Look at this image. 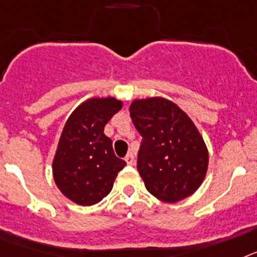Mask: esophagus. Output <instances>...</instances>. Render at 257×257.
I'll list each match as a JSON object with an SVG mask.
<instances>
[{
  "instance_id": "34e87169",
  "label": "esophagus",
  "mask_w": 257,
  "mask_h": 257,
  "mask_svg": "<svg viewBox=\"0 0 257 257\" xmlns=\"http://www.w3.org/2000/svg\"><path fill=\"white\" fill-rule=\"evenodd\" d=\"M125 162L128 166H133V164H135V155L132 153H129L128 155L125 156Z\"/></svg>"
}]
</instances>
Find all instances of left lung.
<instances>
[{
  "label": "left lung",
  "mask_w": 257,
  "mask_h": 257,
  "mask_svg": "<svg viewBox=\"0 0 257 257\" xmlns=\"http://www.w3.org/2000/svg\"><path fill=\"white\" fill-rule=\"evenodd\" d=\"M129 111L144 138L137 168L147 191L166 203L193 195L208 169V149L193 120L163 97L133 99Z\"/></svg>",
  "instance_id": "left-lung-1"
}]
</instances>
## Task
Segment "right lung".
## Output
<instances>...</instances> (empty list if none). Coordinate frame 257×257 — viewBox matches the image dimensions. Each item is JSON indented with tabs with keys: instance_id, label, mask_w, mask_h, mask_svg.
<instances>
[{
	"instance_id": "add662e5",
	"label": "right lung",
	"mask_w": 257,
	"mask_h": 257,
	"mask_svg": "<svg viewBox=\"0 0 257 257\" xmlns=\"http://www.w3.org/2000/svg\"><path fill=\"white\" fill-rule=\"evenodd\" d=\"M122 101L115 97L89 98L76 107L62 131L53 159L54 182L66 198L79 206H93L112 190L126 166L116 158L104 126L119 112Z\"/></svg>"
}]
</instances>
